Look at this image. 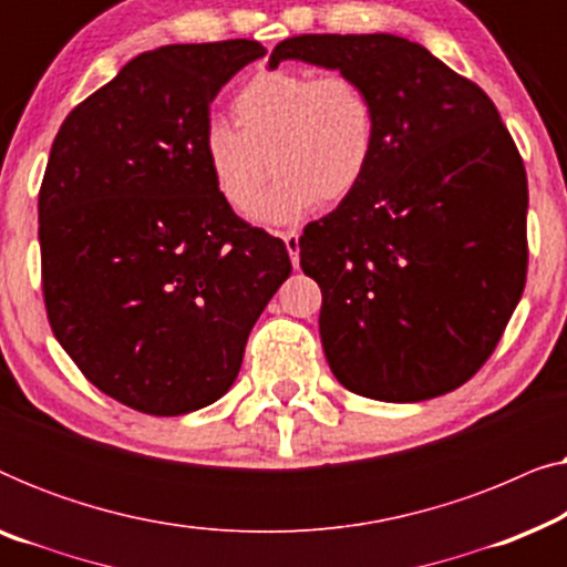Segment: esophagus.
Returning a JSON list of instances; mask_svg holds the SVG:
<instances>
[{
    "label": "esophagus",
    "mask_w": 567,
    "mask_h": 567,
    "mask_svg": "<svg viewBox=\"0 0 567 567\" xmlns=\"http://www.w3.org/2000/svg\"><path fill=\"white\" fill-rule=\"evenodd\" d=\"M284 245H286V250H289V255H291V262H293V268L299 266V235L297 231H284Z\"/></svg>",
    "instance_id": "esophagus-1"
}]
</instances>
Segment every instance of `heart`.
Wrapping results in <instances>:
<instances>
[{
  "label": "heart",
  "mask_w": 567,
  "mask_h": 567,
  "mask_svg": "<svg viewBox=\"0 0 567 567\" xmlns=\"http://www.w3.org/2000/svg\"><path fill=\"white\" fill-rule=\"evenodd\" d=\"M237 128L212 121L200 138L206 173L235 212H245L268 177L276 183L255 204L266 224H289L320 204L353 196L377 157L374 100L348 74L270 69L255 74L231 103Z\"/></svg>",
  "instance_id": "obj_1"
}]
</instances>
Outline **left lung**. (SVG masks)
<instances>
[{"mask_svg": "<svg viewBox=\"0 0 567 567\" xmlns=\"http://www.w3.org/2000/svg\"><path fill=\"white\" fill-rule=\"evenodd\" d=\"M338 69L377 107L361 188L305 227L320 338L346 390L421 402L491 359L526 284V173L493 100L421 43L390 33L297 35L270 53Z\"/></svg>", "mask_w": 567, "mask_h": 567, "instance_id": "left-lung-1", "label": "left lung"}]
</instances>
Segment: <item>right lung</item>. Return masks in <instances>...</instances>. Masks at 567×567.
Listing matches in <instances>:
<instances>
[{
  "label": "right lung",
  "instance_id": "1",
  "mask_svg": "<svg viewBox=\"0 0 567 567\" xmlns=\"http://www.w3.org/2000/svg\"><path fill=\"white\" fill-rule=\"evenodd\" d=\"M258 41L138 53L74 107L38 193L51 330L107 398L185 415L235 384L245 343L291 274L286 245L216 193L208 105Z\"/></svg>",
  "mask_w": 567,
  "mask_h": 567
}]
</instances>
